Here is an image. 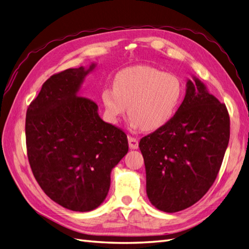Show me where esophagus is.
I'll return each mask as SVG.
<instances>
[{
	"label": "esophagus",
	"instance_id": "34e87169",
	"mask_svg": "<svg viewBox=\"0 0 249 249\" xmlns=\"http://www.w3.org/2000/svg\"><path fill=\"white\" fill-rule=\"evenodd\" d=\"M127 140H129V146L130 148H138V145H139V142H138V139H136L135 137H132V136H127Z\"/></svg>",
	"mask_w": 249,
	"mask_h": 249
}]
</instances>
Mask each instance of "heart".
I'll use <instances>...</instances> for the list:
<instances>
[{"instance_id":"1","label":"heart","mask_w":249,"mask_h":249,"mask_svg":"<svg viewBox=\"0 0 249 249\" xmlns=\"http://www.w3.org/2000/svg\"><path fill=\"white\" fill-rule=\"evenodd\" d=\"M182 96L183 84L176 74L137 65L118 71L113 88L104 89L102 100L111 122L117 123L129 106L131 126L152 132L170 122Z\"/></svg>"}]
</instances>
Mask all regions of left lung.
Returning <instances> with one entry per match:
<instances>
[{"instance_id":"left-lung-1","label":"left lung","mask_w":249,"mask_h":249,"mask_svg":"<svg viewBox=\"0 0 249 249\" xmlns=\"http://www.w3.org/2000/svg\"><path fill=\"white\" fill-rule=\"evenodd\" d=\"M230 140L225 104L197 80L170 122L141 138L146 194L157 209L176 213L197 202L217 178Z\"/></svg>"}]
</instances>
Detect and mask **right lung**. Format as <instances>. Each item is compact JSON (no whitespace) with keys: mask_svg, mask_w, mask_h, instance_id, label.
I'll return each mask as SVG.
<instances>
[{"mask_svg":"<svg viewBox=\"0 0 249 249\" xmlns=\"http://www.w3.org/2000/svg\"><path fill=\"white\" fill-rule=\"evenodd\" d=\"M93 67L53 74L26 115L27 155L35 179L52 200L77 212L104 201L111 170L129 150L124 130L105 123L96 103L78 94Z\"/></svg>","mask_w":249,"mask_h":249,"instance_id":"right-lung-1","label":"right lung"}]
</instances>
